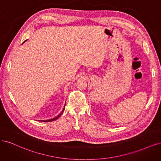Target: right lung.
I'll list each match as a JSON object with an SVG mask.
<instances>
[{"label":"right lung","mask_w":161,"mask_h":161,"mask_svg":"<svg viewBox=\"0 0 161 161\" xmlns=\"http://www.w3.org/2000/svg\"><path fill=\"white\" fill-rule=\"evenodd\" d=\"M26 40H25V41H24V42L22 43V44H24ZM65 105H64V109H63V110L62 111V112H61V114H59V115H58L57 117H54V118H52V119H48V120H40V121H42V122H49V121H54V120H56V119H58L59 117L61 116V115L63 114V112H64V109H65Z\"/></svg>","instance_id":"add662e5"}]
</instances>
